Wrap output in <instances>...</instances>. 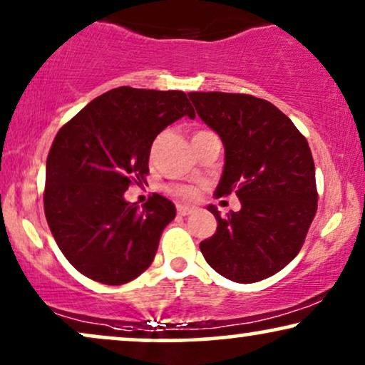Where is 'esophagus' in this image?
Returning a JSON list of instances; mask_svg holds the SVG:
<instances>
[{
  "label": "esophagus",
  "instance_id": "obj_1",
  "mask_svg": "<svg viewBox=\"0 0 365 365\" xmlns=\"http://www.w3.org/2000/svg\"><path fill=\"white\" fill-rule=\"evenodd\" d=\"M177 212H178V215H188L193 212V207L192 205H177Z\"/></svg>",
  "mask_w": 365,
  "mask_h": 365
}]
</instances>
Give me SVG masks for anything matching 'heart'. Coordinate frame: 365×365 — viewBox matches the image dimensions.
<instances>
[{"mask_svg":"<svg viewBox=\"0 0 365 365\" xmlns=\"http://www.w3.org/2000/svg\"><path fill=\"white\" fill-rule=\"evenodd\" d=\"M172 193L180 198H192L195 195V190L192 187H175L172 188Z\"/></svg>","mask_w":365,"mask_h":365,"instance_id":"1","label":"heart"}]
</instances>
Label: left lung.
I'll return each mask as SVG.
<instances>
[{
  "instance_id": "obj_1",
  "label": "left lung",
  "mask_w": 365,
  "mask_h": 365,
  "mask_svg": "<svg viewBox=\"0 0 365 365\" xmlns=\"http://www.w3.org/2000/svg\"><path fill=\"white\" fill-rule=\"evenodd\" d=\"M188 98L225 150L215 197L234 192L241 210L220 215L215 234L200 242L210 267L236 283H256L289 264L317 214L315 163L305 136L264 99L229 92Z\"/></svg>"
}]
</instances>
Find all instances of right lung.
Wrapping results in <instances>:
<instances>
[{"instance_id":"obj_1","label":"right lung","mask_w":365,"mask_h":365,"mask_svg":"<svg viewBox=\"0 0 365 365\" xmlns=\"http://www.w3.org/2000/svg\"><path fill=\"white\" fill-rule=\"evenodd\" d=\"M183 116L195 118L185 92L124 86L91 101L55 136L45 217L62 255L87 278L124 284L153 262L177 210L158 193L140 209L124 192L146 182L155 138Z\"/></svg>"}]
</instances>
